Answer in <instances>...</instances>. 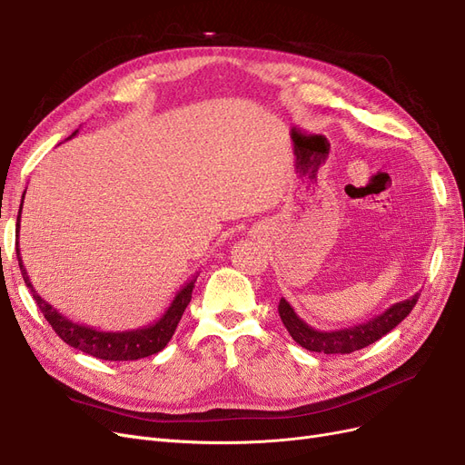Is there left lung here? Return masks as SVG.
Instances as JSON below:
<instances>
[{"instance_id": "left-lung-1", "label": "left lung", "mask_w": 465, "mask_h": 465, "mask_svg": "<svg viewBox=\"0 0 465 465\" xmlns=\"http://www.w3.org/2000/svg\"><path fill=\"white\" fill-rule=\"evenodd\" d=\"M420 292H415L410 300L396 302L387 312L375 315L373 319L354 327L339 329V331H317L310 327L303 319L298 317L294 308L284 298L279 302V315L286 331L291 332L292 339L310 351L319 354H351V351L361 350L377 342L381 336L391 332L398 323H402L410 315L415 303H418Z\"/></svg>"}]
</instances>
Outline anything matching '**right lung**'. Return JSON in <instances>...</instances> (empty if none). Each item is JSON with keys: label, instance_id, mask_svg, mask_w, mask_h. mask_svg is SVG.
Returning <instances> with one entry per match:
<instances>
[{"label": "right lung", "instance_id": "1", "mask_svg": "<svg viewBox=\"0 0 465 465\" xmlns=\"http://www.w3.org/2000/svg\"><path fill=\"white\" fill-rule=\"evenodd\" d=\"M78 131H74L67 140H71L73 136H76ZM26 192V190H25ZM25 200V194H23ZM23 210V203H21ZM21 210L17 215V229H15V236H17V260H19V267L21 273L25 279V284L28 286V291L32 294V298L36 300L40 312L44 313V317L47 319V323L52 325V329L59 334V339L63 342H67L69 346L84 351V354H90L98 360H105V361H131V360H140V358H148L152 354H157L162 351L167 342L171 341V336L174 334V329H177L181 317L186 310V306L192 300V291H194V282L198 279L192 277L181 291L177 292V296L173 298L171 306L165 310V313L157 319L155 323H150L146 327L140 329H131V331H100L94 329L88 325H80V323H73L71 319H67L65 315H61L54 306H50L40 294L35 286L30 282V277L26 273V269L23 265V258H21V250H19V231H21Z\"/></svg>", "mask_w": 465, "mask_h": 465}]
</instances>
